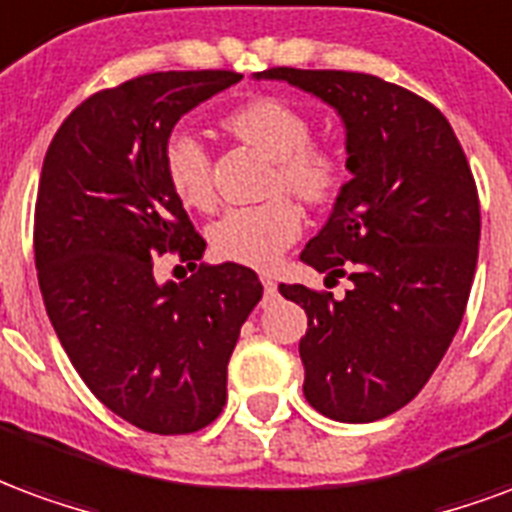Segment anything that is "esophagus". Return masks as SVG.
Segmentation results:
<instances>
[{"label": "esophagus", "mask_w": 512, "mask_h": 512, "mask_svg": "<svg viewBox=\"0 0 512 512\" xmlns=\"http://www.w3.org/2000/svg\"><path fill=\"white\" fill-rule=\"evenodd\" d=\"M260 282H263V293H266V299H274V296H277V282H274L271 277H263Z\"/></svg>", "instance_id": "34e87169"}]
</instances>
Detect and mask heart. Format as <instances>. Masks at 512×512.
Instances as JSON below:
<instances>
[{
    "label": "heart",
    "instance_id": "b5f03b06",
    "mask_svg": "<svg viewBox=\"0 0 512 512\" xmlns=\"http://www.w3.org/2000/svg\"><path fill=\"white\" fill-rule=\"evenodd\" d=\"M224 128L274 161L271 191L285 189L310 205L329 202L343 183V161L332 147L312 145L310 117L282 98H252L224 117ZM161 164L169 189L186 208L205 211L213 205L211 156L189 128H172L161 147ZM301 211L288 197L260 202L252 208L222 213L208 230L213 255L268 268L301 235Z\"/></svg>",
    "mask_w": 512,
    "mask_h": 512
}]
</instances>
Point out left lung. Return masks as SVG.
I'll return each instance as SVG.
<instances>
[{
	"instance_id": "obj_1",
	"label": "left lung",
	"mask_w": 512,
	"mask_h": 512,
	"mask_svg": "<svg viewBox=\"0 0 512 512\" xmlns=\"http://www.w3.org/2000/svg\"><path fill=\"white\" fill-rule=\"evenodd\" d=\"M321 98L345 126V169L301 260L348 277L343 299L279 285L307 312L304 397L337 422L395 414L428 384L458 332L480 244V200L461 142L439 109L370 73L268 68Z\"/></svg>"
}]
</instances>
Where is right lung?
<instances>
[{
	"label": "right lung",
	"mask_w": 512,
	"mask_h": 512,
	"mask_svg": "<svg viewBox=\"0 0 512 512\" xmlns=\"http://www.w3.org/2000/svg\"><path fill=\"white\" fill-rule=\"evenodd\" d=\"M241 79L136 76L76 106L43 158L35 266L49 321L90 392L147 433H194L222 414L227 362L263 296L252 268L200 263L205 241L161 164L180 117ZM164 251L195 274L158 283Z\"/></svg>",
	"instance_id": "add662e5"
}]
</instances>
